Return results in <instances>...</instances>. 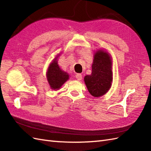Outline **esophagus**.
<instances>
[{"label":"esophagus","mask_w":151,"mask_h":151,"mask_svg":"<svg viewBox=\"0 0 151 151\" xmlns=\"http://www.w3.org/2000/svg\"><path fill=\"white\" fill-rule=\"evenodd\" d=\"M76 78L78 80H81V79H82V75H81V73H78L77 75L76 76Z\"/></svg>","instance_id":"1"}]
</instances>
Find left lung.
Listing matches in <instances>:
<instances>
[{"instance_id":"obj_1","label":"left lung","mask_w":151,"mask_h":151,"mask_svg":"<svg viewBox=\"0 0 151 151\" xmlns=\"http://www.w3.org/2000/svg\"><path fill=\"white\" fill-rule=\"evenodd\" d=\"M111 58L103 50L94 55L91 75L84 78V81L91 96L98 97L104 96L109 90L112 82Z\"/></svg>"}]
</instances>
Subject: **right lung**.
Segmentation results:
<instances>
[{
	"instance_id": "obj_1",
	"label": "right lung",
	"mask_w": 151,
	"mask_h": 151,
	"mask_svg": "<svg viewBox=\"0 0 151 151\" xmlns=\"http://www.w3.org/2000/svg\"><path fill=\"white\" fill-rule=\"evenodd\" d=\"M57 58L50 63L47 71V80L52 89L60 88L69 79L68 74L60 68L56 61Z\"/></svg>"
}]
</instances>
